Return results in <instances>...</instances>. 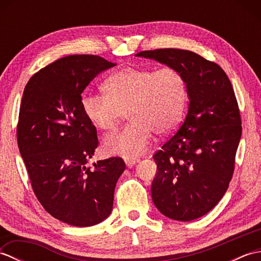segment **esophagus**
Wrapping results in <instances>:
<instances>
[{"instance_id": "1", "label": "esophagus", "mask_w": 261, "mask_h": 261, "mask_svg": "<svg viewBox=\"0 0 261 261\" xmlns=\"http://www.w3.org/2000/svg\"><path fill=\"white\" fill-rule=\"evenodd\" d=\"M139 160H140L139 158H131V157H127V158L124 159V162H125L127 167H132V166H134L135 164H137L138 162H139Z\"/></svg>"}]
</instances>
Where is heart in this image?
Masks as SVG:
<instances>
[{
	"mask_svg": "<svg viewBox=\"0 0 261 261\" xmlns=\"http://www.w3.org/2000/svg\"><path fill=\"white\" fill-rule=\"evenodd\" d=\"M104 94H83V112L102 131H113L126 111L130 121L105 138L104 150L136 157L150 145L153 134L166 136L181 123L188 102L184 74L174 67L121 68L103 84Z\"/></svg>",
	"mask_w": 261,
	"mask_h": 261,
	"instance_id": "b5f03b06",
	"label": "heart"
}]
</instances>
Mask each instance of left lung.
Instances as JSON below:
<instances>
[{"instance_id":"obj_1","label":"left lung","mask_w":261,"mask_h":261,"mask_svg":"<svg viewBox=\"0 0 261 261\" xmlns=\"http://www.w3.org/2000/svg\"><path fill=\"white\" fill-rule=\"evenodd\" d=\"M186 77L190 108L180 127L153 153L156 207L169 219L192 221L210 212L229 187L241 138L240 110L231 82L218 64L184 49L145 50Z\"/></svg>"}]
</instances>
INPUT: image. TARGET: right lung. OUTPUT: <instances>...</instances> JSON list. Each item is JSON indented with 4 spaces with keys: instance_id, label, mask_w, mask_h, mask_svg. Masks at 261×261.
Here are the masks:
<instances>
[{
    "instance_id": "obj_1",
    "label": "right lung",
    "mask_w": 261,
    "mask_h": 261,
    "mask_svg": "<svg viewBox=\"0 0 261 261\" xmlns=\"http://www.w3.org/2000/svg\"><path fill=\"white\" fill-rule=\"evenodd\" d=\"M113 66L96 55H69L37 71L22 96L16 138L33 193L49 214L74 226L108 218L125 169L120 157L86 165L98 138L83 112L82 93Z\"/></svg>"
}]
</instances>
